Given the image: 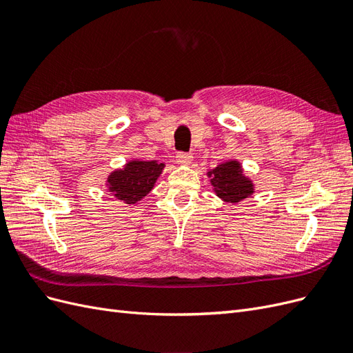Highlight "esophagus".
I'll list each match as a JSON object with an SVG mask.
<instances>
[{
    "mask_svg": "<svg viewBox=\"0 0 353 353\" xmlns=\"http://www.w3.org/2000/svg\"><path fill=\"white\" fill-rule=\"evenodd\" d=\"M191 160H193V156L188 154V153L181 152V153L176 154V162H178L179 165H190Z\"/></svg>",
    "mask_w": 353,
    "mask_h": 353,
    "instance_id": "obj_1",
    "label": "esophagus"
}]
</instances>
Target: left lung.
<instances>
[{"label":"left lung","mask_w":353,"mask_h":353,"mask_svg":"<svg viewBox=\"0 0 353 353\" xmlns=\"http://www.w3.org/2000/svg\"><path fill=\"white\" fill-rule=\"evenodd\" d=\"M208 175L215 193L228 203H239L253 194L252 181L243 175L241 166L236 160L218 165L213 170H209Z\"/></svg>","instance_id":"left-lung-1"}]
</instances>
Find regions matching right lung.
<instances>
[{
	"mask_svg": "<svg viewBox=\"0 0 353 353\" xmlns=\"http://www.w3.org/2000/svg\"><path fill=\"white\" fill-rule=\"evenodd\" d=\"M163 168L165 163H157L156 160H131L123 169H117L109 175V191L116 199L134 205L150 193Z\"/></svg>",
	"mask_w": 353,
	"mask_h": 353,
	"instance_id": "obj_1",
	"label": "right lung"
}]
</instances>
